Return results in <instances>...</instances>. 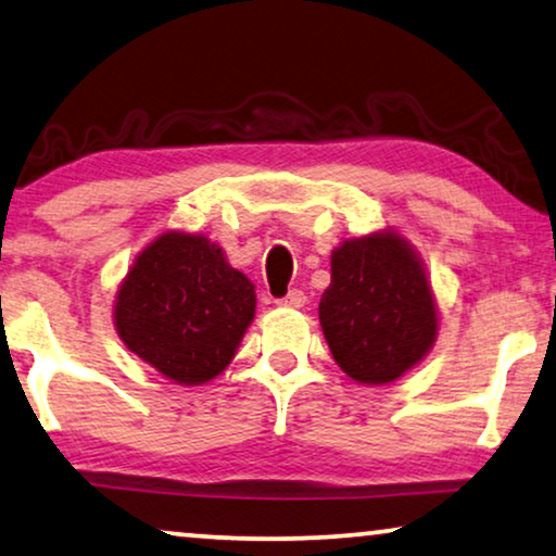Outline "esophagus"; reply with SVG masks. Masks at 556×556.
Instances as JSON below:
<instances>
[{
  "label": "esophagus",
  "instance_id": "1",
  "mask_svg": "<svg viewBox=\"0 0 556 556\" xmlns=\"http://www.w3.org/2000/svg\"><path fill=\"white\" fill-rule=\"evenodd\" d=\"M304 302H307V296H304V292H300V289H292L287 296L277 300V304H281V307H304Z\"/></svg>",
  "mask_w": 556,
  "mask_h": 556
}]
</instances>
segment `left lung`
Listing matches in <instances>:
<instances>
[{"mask_svg":"<svg viewBox=\"0 0 556 556\" xmlns=\"http://www.w3.org/2000/svg\"><path fill=\"white\" fill-rule=\"evenodd\" d=\"M319 325L334 363L365 386L393 382L428 355L435 300L424 262L401 233L378 231L334 249Z\"/></svg>","mask_w":556,"mask_h":556,"instance_id":"left-lung-1","label":"left lung"}]
</instances>
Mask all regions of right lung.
Returning <instances> with one entry per match:
<instances>
[{
    "label": "right lung",
    "instance_id": "1",
    "mask_svg": "<svg viewBox=\"0 0 556 556\" xmlns=\"http://www.w3.org/2000/svg\"><path fill=\"white\" fill-rule=\"evenodd\" d=\"M256 309L254 285L201 233L166 231L132 262L115 296V330L130 353L181 386L216 378Z\"/></svg>",
    "mask_w": 556,
    "mask_h": 556
}]
</instances>
